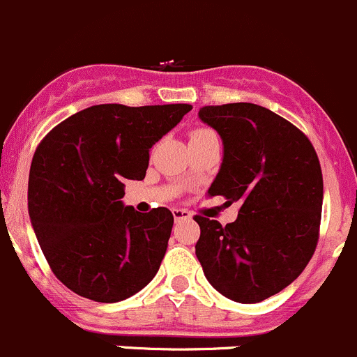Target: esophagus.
I'll use <instances>...</instances> for the list:
<instances>
[{
    "label": "esophagus",
    "instance_id": "esophagus-1",
    "mask_svg": "<svg viewBox=\"0 0 357 357\" xmlns=\"http://www.w3.org/2000/svg\"><path fill=\"white\" fill-rule=\"evenodd\" d=\"M172 213H174L175 222H180V220H190V218H192V215H190V211H187V209L174 208V209H172Z\"/></svg>",
    "mask_w": 357,
    "mask_h": 357
}]
</instances>
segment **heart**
<instances>
[{"label":"heart","instance_id":"heart-1","mask_svg":"<svg viewBox=\"0 0 357 357\" xmlns=\"http://www.w3.org/2000/svg\"><path fill=\"white\" fill-rule=\"evenodd\" d=\"M209 135H213V132L208 130V128H194V130H190V144L197 141H203V139L209 137Z\"/></svg>","mask_w":357,"mask_h":357}]
</instances>
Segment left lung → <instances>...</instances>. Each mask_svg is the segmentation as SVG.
<instances>
[{"label": "left lung", "mask_w": 357, "mask_h": 357, "mask_svg": "<svg viewBox=\"0 0 357 357\" xmlns=\"http://www.w3.org/2000/svg\"><path fill=\"white\" fill-rule=\"evenodd\" d=\"M223 141V163L209 196L241 203L222 225L196 215V256L209 284L235 303L252 304L292 284L319 238L323 175L303 130L252 102L199 109Z\"/></svg>", "instance_id": "obj_1"}]
</instances>
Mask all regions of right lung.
<instances>
[{"mask_svg":"<svg viewBox=\"0 0 357 357\" xmlns=\"http://www.w3.org/2000/svg\"><path fill=\"white\" fill-rule=\"evenodd\" d=\"M190 105H98L39 142L29 174V215L51 271L79 296L119 303L153 280L174 215L123 206L125 180H142L149 149Z\"/></svg>","mask_w":357,"mask_h":357,"instance_id":"1","label":"right lung"}]
</instances>
